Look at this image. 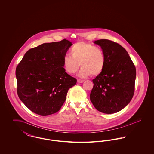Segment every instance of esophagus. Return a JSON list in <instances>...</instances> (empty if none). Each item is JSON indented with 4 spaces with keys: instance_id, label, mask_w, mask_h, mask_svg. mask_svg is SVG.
Listing matches in <instances>:
<instances>
[{
    "instance_id": "obj_1",
    "label": "esophagus",
    "mask_w": 154,
    "mask_h": 154,
    "mask_svg": "<svg viewBox=\"0 0 154 154\" xmlns=\"http://www.w3.org/2000/svg\"><path fill=\"white\" fill-rule=\"evenodd\" d=\"M84 81V80H80V79H78L77 80V82L78 83H82Z\"/></svg>"
}]
</instances>
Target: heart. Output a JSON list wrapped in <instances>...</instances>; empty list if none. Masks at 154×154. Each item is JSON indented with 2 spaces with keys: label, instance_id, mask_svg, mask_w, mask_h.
<instances>
[{
  "label": "heart",
  "instance_id": "b5f03b06",
  "mask_svg": "<svg viewBox=\"0 0 154 154\" xmlns=\"http://www.w3.org/2000/svg\"><path fill=\"white\" fill-rule=\"evenodd\" d=\"M72 57L65 56L63 59V66L68 74L77 72L80 65L81 77H87L92 74L95 77L102 73L104 69L106 59L104 52L99 47L86 43L79 42L74 44L70 50Z\"/></svg>",
  "mask_w": 154,
  "mask_h": 154
}]
</instances>
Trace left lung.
Masks as SVG:
<instances>
[{
	"label": "left lung",
	"instance_id": "obj_1",
	"mask_svg": "<svg viewBox=\"0 0 154 154\" xmlns=\"http://www.w3.org/2000/svg\"><path fill=\"white\" fill-rule=\"evenodd\" d=\"M101 47L106 63L104 70L92 81L90 100L96 110L113 114L122 110L134 92L136 70L128 52L121 45L107 39L96 40Z\"/></svg>",
	"mask_w": 154,
	"mask_h": 154
}]
</instances>
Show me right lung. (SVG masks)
I'll return each instance as SVG.
<instances>
[{"instance_id":"add662e5","label":"right lung","mask_w":154,"mask_h":154,"mask_svg":"<svg viewBox=\"0 0 154 154\" xmlns=\"http://www.w3.org/2000/svg\"><path fill=\"white\" fill-rule=\"evenodd\" d=\"M72 43L63 39L43 43L25 53L17 66V94L34 113L46 116L58 112L75 78L66 73L63 59Z\"/></svg>"}]
</instances>
